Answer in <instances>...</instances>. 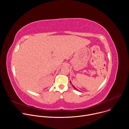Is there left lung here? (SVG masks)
Instances as JSON below:
<instances>
[{"label":"left lung","mask_w":129,"mask_h":129,"mask_svg":"<svg viewBox=\"0 0 129 129\" xmlns=\"http://www.w3.org/2000/svg\"><path fill=\"white\" fill-rule=\"evenodd\" d=\"M70 83H71V82H70ZM72 86H73V87L74 88H75L76 90H78V89H77V88H76V87H75L74 86H73V85H72Z\"/></svg>","instance_id":"1"}]
</instances>
